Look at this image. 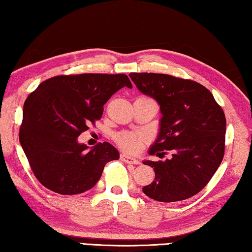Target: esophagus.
Here are the masks:
<instances>
[{
    "label": "esophagus",
    "instance_id": "obj_1",
    "mask_svg": "<svg viewBox=\"0 0 252 252\" xmlns=\"http://www.w3.org/2000/svg\"><path fill=\"white\" fill-rule=\"evenodd\" d=\"M121 158H122L124 161L127 162V164H134V165L139 164V161L136 159V158L126 155V154H121Z\"/></svg>",
    "mask_w": 252,
    "mask_h": 252
}]
</instances>
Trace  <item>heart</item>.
<instances>
[{
  "mask_svg": "<svg viewBox=\"0 0 252 252\" xmlns=\"http://www.w3.org/2000/svg\"><path fill=\"white\" fill-rule=\"evenodd\" d=\"M115 143L128 152H135L145 140V136L135 131H122L115 135Z\"/></svg>",
  "mask_w": 252,
  "mask_h": 252,
  "instance_id": "heart-1",
  "label": "heart"
}]
</instances>
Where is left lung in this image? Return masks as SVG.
Returning <instances> with one entry per match:
<instances>
[{"mask_svg": "<svg viewBox=\"0 0 252 252\" xmlns=\"http://www.w3.org/2000/svg\"><path fill=\"white\" fill-rule=\"evenodd\" d=\"M144 94L160 105L162 118L158 138L149 154L164 161H144L155 171L146 196L161 202L188 199L204 188L224 155L226 116L209 90L191 79L168 74L130 73Z\"/></svg>", "mask_w": 252, "mask_h": 252, "instance_id": "8db88e82", "label": "left lung"}]
</instances>
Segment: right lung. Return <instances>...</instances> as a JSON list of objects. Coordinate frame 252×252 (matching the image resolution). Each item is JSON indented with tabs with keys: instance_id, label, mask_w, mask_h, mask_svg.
Returning a JSON list of instances; mask_svg holds the SVG:
<instances>
[{
	"instance_id": "1",
	"label": "right lung",
	"mask_w": 252,
	"mask_h": 252,
	"mask_svg": "<svg viewBox=\"0 0 252 252\" xmlns=\"http://www.w3.org/2000/svg\"><path fill=\"white\" fill-rule=\"evenodd\" d=\"M124 86L133 87L125 74L59 75L28 96L19 137L44 187L61 195L82 193L95 186L108 161L118 159L109 143L87 151L77 137L99 121L104 104Z\"/></svg>"
}]
</instances>
